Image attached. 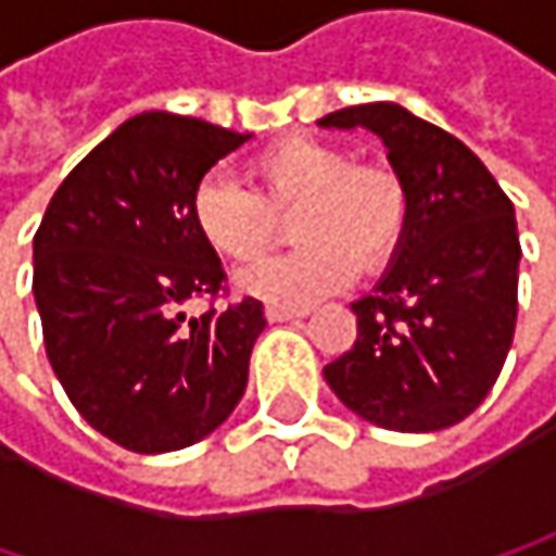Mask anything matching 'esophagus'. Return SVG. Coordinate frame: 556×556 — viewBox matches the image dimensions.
<instances>
[{
    "mask_svg": "<svg viewBox=\"0 0 556 556\" xmlns=\"http://www.w3.org/2000/svg\"><path fill=\"white\" fill-rule=\"evenodd\" d=\"M267 321H295V318H305V308H279V305H267Z\"/></svg>",
    "mask_w": 556,
    "mask_h": 556,
    "instance_id": "1",
    "label": "esophagus"
}]
</instances>
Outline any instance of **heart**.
<instances>
[{
	"label": "heart",
	"instance_id": "1",
	"mask_svg": "<svg viewBox=\"0 0 556 556\" xmlns=\"http://www.w3.org/2000/svg\"><path fill=\"white\" fill-rule=\"evenodd\" d=\"M251 176L257 192L208 173L195 182L189 212L199 238L235 264L257 261L279 235L277 215H292V254L238 274V289L267 305L305 308L344 289L357 267L380 274L395 261L408 231V192L395 169L357 164L348 148L289 135L267 144Z\"/></svg>",
	"mask_w": 556,
	"mask_h": 556
}]
</instances>
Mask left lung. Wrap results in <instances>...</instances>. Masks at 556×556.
<instances>
[{
	"instance_id": "1",
	"label": "left lung",
	"mask_w": 556,
	"mask_h": 556,
	"mask_svg": "<svg viewBox=\"0 0 556 556\" xmlns=\"http://www.w3.org/2000/svg\"><path fill=\"white\" fill-rule=\"evenodd\" d=\"M318 125L380 135L408 192L405 241L377 289L351 302L357 341L325 380L380 428H451L486 399L511 348L521 261L511 199L464 141L395 102Z\"/></svg>"
}]
</instances>
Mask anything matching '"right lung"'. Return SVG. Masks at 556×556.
I'll list each match as a JSON object with an SVG mask.
<instances>
[{"label": "right lung", "instance_id": "1", "mask_svg": "<svg viewBox=\"0 0 556 556\" xmlns=\"http://www.w3.org/2000/svg\"><path fill=\"white\" fill-rule=\"evenodd\" d=\"M248 138L141 112L70 169L35 235L48 361L76 412L125 451L189 447L244 395L264 305L248 295L199 318L182 305L228 292L189 199Z\"/></svg>", "mask_w": 556, "mask_h": 556}]
</instances>
